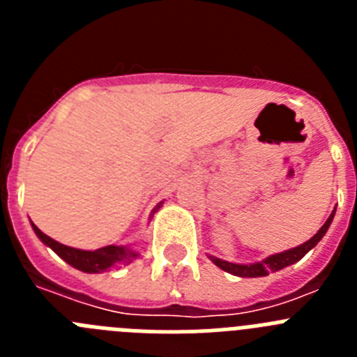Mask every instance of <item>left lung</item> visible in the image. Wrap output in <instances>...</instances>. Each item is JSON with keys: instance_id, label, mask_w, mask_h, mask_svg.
<instances>
[{"instance_id": "8db88e82", "label": "left lung", "mask_w": 357, "mask_h": 357, "mask_svg": "<svg viewBox=\"0 0 357 357\" xmlns=\"http://www.w3.org/2000/svg\"><path fill=\"white\" fill-rule=\"evenodd\" d=\"M334 213L336 209L331 213V216L327 218V222L321 225V229L318 230L317 234L313 238L309 239V241L302 243L298 247L291 248V250H286V252H280V254H273L270 257H266L264 261H259V263H254V264H236V263H227V261L218 259V257H211L214 264L218 268H222L225 272L232 273V275H238V277H264L268 273L277 272V270H282V268L289 266V264L296 263V261H301L305 254L313 247H317V243L320 241L324 236H326L327 229H329L331 222H333Z\"/></svg>"}]
</instances>
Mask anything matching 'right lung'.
Instances as JSON below:
<instances>
[{"instance_id": "add662e5", "label": "right lung", "mask_w": 357, "mask_h": 357, "mask_svg": "<svg viewBox=\"0 0 357 357\" xmlns=\"http://www.w3.org/2000/svg\"><path fill=\"white\" fill-rule=\"evenodd\" d=\"M162 206V202H160L159 206L153 209L155 213L159 207ZM33 232L37 234V238L44 243V245H48L53 252H55L59 257L66 261L68 264H71L73 268H77V270H82L85 273H100V272H107L110 268L114 266H121V264H128L137 257V252L130 250L128 247H116V245H109V247L98 248V250H78V248H71L66 247L62 243L55 241L50 236H46L43 230L37 229L33 223Z\"/></svg>"}]
</instances>
